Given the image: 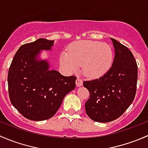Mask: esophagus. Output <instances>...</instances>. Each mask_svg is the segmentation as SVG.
Instances as JSON below:
<instances>
[{"label":"esophagus","mask_w":148,"mask_h":148,"mask_svg":"<svg viewBox=\"0 0 148 148\" xmlns=\"http://www.w3.org/2000/svg\"><path fill=\"white\" fill-rule=\"evenodd\" d=\"M82 84H83V82L82 80L80 78H77V80H76V84H77V86H82Z\"/></svg>","instance_id":"34e87169"}]
</instances>
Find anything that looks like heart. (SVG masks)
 <instances>
[{"label": "heart", "mask_w": 148, "mask_h": 148, "mask_svg": "<svg viewBox=\"0 0 148 148\" xmlns=\"http://www.w3.org/2000/svg\"><path fill=\"white\" fill-rule=\"evenodd\" d=\"M114 52L111 46L94 41H81L70 46L68 53L60 56V63L68 73L76 72L82 65L84 74L90 78L105 74L112 64Z\"/></svg>", "instance_id": "obj_1"}]
</instances>
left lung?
Listing matches in <instances>:
<instances>
[{"instance_id":"8db88e82","label":"left lung","mask_w":148,"mask_h":148,"mask_svg":"<svg viewBox=\"0 0 148 148\" xmlns=\"http://www.w3.org/2000/svg\"><path fill=\"white\" fill-rule=\"evenodd\" d=\"M114 58L111 68L99 79L84 81L90 97L85 103L86 113L98 122L120 117L133 102L138 82V66L132 52L111 38Z\"/></svg>"}]
</instances>
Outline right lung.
<instances>
[{"label": "right lung", "mask_w": 148, "mask_h": 148, "mask_svg": "<svg viewBox=\"0 0 148 148\" xmlns=\"http://www.w3.org/2000/svg\"><path fill=\"white\" fill-rule=\"evenodd\" d=\"M54 41L38 38L18 49L9 68L8 84L13 107L26 118L46 120L53 117L66 95L75 88L77 77L50 70L42 51H51Z\"/></svg>", "instance_id": "right-lung-1"}]
</instances>
